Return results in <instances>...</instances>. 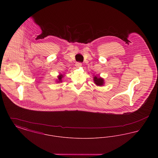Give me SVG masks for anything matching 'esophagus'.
<instances>
[{
	"label": "esophagus",
	"mask_w": 158,
	"mask_h": 158,
	"mask_svg": "<svg viewBox=\"0 0 158 158\" xmlns=\"http://www.w3.org/2000/svg\"><path fill=\"white\" fill-rule=\"evenodd\" d=\"M76 67V68H80L82 66V63H79V62H77L75 64Z\"/></svg>",
	"instance_id": "34e87169"
}]
</instances>
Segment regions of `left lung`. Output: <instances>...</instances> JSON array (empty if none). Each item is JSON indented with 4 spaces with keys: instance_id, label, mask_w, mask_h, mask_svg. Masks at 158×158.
<instances>
[{
    "instance_id": "8db88e82",
    "label": "left lung",
    "mask_w": 158,
    "mask_h": 158,
    "mask_svg": "<svg viewBox=\"0 0 158 158\" xmlns=\"http://www.w3.org/2000/svg\"><path fill=\"white\" fill-rule=\"evenodd\" d=\"M94 81L95 84H96L97 85L99 86H102L104 84V80L103 79V78L98 77L97 76H95L94 77Z\"/></svg>"
}]
</instances>
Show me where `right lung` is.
Here are the masks:
<instances>
[{
	"mask_svg": "<svg viewBox=\"0 0 158 158\" xmlns=\"http://www.w3.org/2000/svg\"><path fill=\"white\" fill-rule=\"evenodd\" d=\"M57 77H58V79L57 80V82H62V78L63 77V75H62L61 74H60V75H59L57 76Z\"/></svg>",
	"mask_w": 158,
	"mask_h": 158,
	"instance_id": "1",
	"label": "right lung"
}]
</instances>
